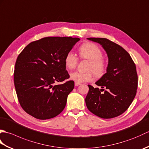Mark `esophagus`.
Masks as SVG:
<instances>
[{
  "label": "esophagus",
  "instance_id": "esophagus-1",
  "mask_svg": "<svg viewBox=\"0 0 149 149\" xmlns=\"http://www.w3.org/2000/svg\"><path fill=\"white\" fill-rule=\"evenodd\" d=\"M81 83H79V82H76L75 81V86H79V85H81Z\"/></svg>",
  "mask_w": 149,
  "mask_h": 149
}]
</instances>
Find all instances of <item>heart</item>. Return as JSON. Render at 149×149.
<instances>
[{"mask_svg":"<svg viewBox=\"0 0 149 149\" xmlns=\"http://www.w3.org/2000/svg\"><path fill=\"white\" fill-rule=\"evenodd\" d=\"M79 54L81 58L89 60L90 63L87 68L91 70L85 72H73L70 74V79L79 83H83L93 79V71L97 76H101L104 74L106 68V63L102 57V50L97 45L89 42L84 43L79 49ZM64 62L66 68L72 70L76 67L78 58L72 51H70L66 54Z\"/></svg>","mask_w":149,"mask_h":149,"instance_id":"1","label":"heart"}]
</instances>
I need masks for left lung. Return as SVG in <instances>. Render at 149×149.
Segmentation results:
<instances>
[{"label": "left lung", "mask_w": 149, "mask_h": 149, "mask_svg": "<svg viewBox=\"0 0 149 149\" xmlns=\"http://www.w3.org/2000/svg\"><path fill=\"white\" fill-rule=\"evenodd\" d=\"M87 39L102 45L107 55L108 65L106 74L95 83L101 89L88 85L86 106L100 118H115L128 109L136 94V65L129 54L118 44L102 38Z\"/></svg>", "instance_id": "left-lung-1"}]
</instances>
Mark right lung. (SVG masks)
Here are the masks:
<instances>
[{"mask_svg":"<svg viewBox=\"0 0 149 149\" xmlns=\"http://www.w3.org/2000/svg\"><path fill=\"white\" fill-rule=\"evenodd\" d=\"M78 38L46 37L30 43L18 55L14 83L19 102L29 115L40 120L58 115L64 109L68 94L74 88L69 81L65 57Z\"/></svg>","mask_w":149,"mask_h":149,"instance_id":"add662e5","label":"right lung"}]
</instances>
